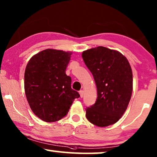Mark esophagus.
Segmentation results:
<instances>
[{"instance_id":"1","label":"esophagus","mask_w":157,"mask_h":157,"mask_svg":"<svg viewBox=\"0 0 157 157\" xmlns=\"http://www.w3.org/2000/svg\"><path fill=\"white\" fill-rule=\"evenodd\" d=\"M79 94H80V96L81 98H83V95H84V91L83 90H81L80 91H79Z\"/></svg>"}]
</instances>
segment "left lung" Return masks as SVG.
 <instances>
[{"label":"left lung","mask_w":157,"mask_h":157,"mask_svg":"<svg viewBox=\"0 0 157 157\" xmlns=\"http://www.w3.org/2000/svg\"><path fill=\"white\" fill-rule=\"evenodd\" d=\"M84 63L94 76L98 97L86 108L88 121L98 127L115 124L125 112L132 93V71L120 52L107 47L83 52Z\"/></svg>","instance_id":"8db88e82"}]
</instances>
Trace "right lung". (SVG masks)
<instances>
[{"label": "right lung", "instance_id": "1", "mask_svg": "<svg viewBox=\"0 0 157 157\" xmlns=\"http://www.w3.org/2000/svg\"><path fill=\"white\" fill-rule=\"evenodd\" d=\"M71 52L47 49L33 56L25 71V91L31 110L47 122L67 115L80 95L71 88V78L66 74Z\"/></svg>", "mask_w": 157, "mask_h": 157}]
</instances>
